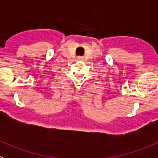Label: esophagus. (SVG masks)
Returning a JSON list of instances; mask_svg holds the SVG:
<instances>
[{
    "instance_id": "obj_1",
    "label": "esophagus",
    "mask_w": 158,
    "mask_h": 158,
    "mask_svg": "<svg viewBox=\"0 0 158 158\" xmlns=\"http://www.w3.org/2000/svg\"><path fill=\"white\" fill-rule=\"evenodd\" d=\"M77 58H78V60H80V61H82V60H84V57L83 56H79Z\"/></svg>"
}]
</instances>
